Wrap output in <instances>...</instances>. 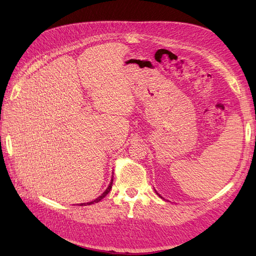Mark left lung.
I'll use <instances>...</instances> for the list:
<instances>
[{
    "mask_svg": "<svg viewBox=\"0 0 256 256\" xmlns=\"http://www.w3.org/2000/svg\"><path fill=\"white\" fill-rule=\"evenodd\" d=\"M157 194H158V193H157Z\"/></svg>",
    "mask_w": 256,
    "mask_h": 256,
    "instance_id": "1",
    "label": "left lung"
}]
</instances>
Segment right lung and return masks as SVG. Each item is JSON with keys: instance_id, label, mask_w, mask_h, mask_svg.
Segmentation results:
<instances>
[{"instance_id": "1", "label": "right lung", "mask_w": 256, "mask_h": 256, "mask_svg": "<svg viewBox=\"0 0 256 256\" xmlns=\"http://www.w3.org/2000/svg\"><path fill=\"white\" fill-rule=\"evenodd\" d=\"M112 184H113V180H111V182H110V184H109V187H108L106 188V190L102 193V196H100L99 198H95L94 200H92V202H88V203H84V204H81L80 206H85V205H92V204H94V203H98L99 202V200H102L106 194H108V193H109L110 192V190H111V188H112Z\"/></svg>"}]
</instances>
